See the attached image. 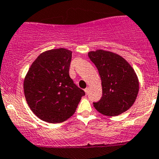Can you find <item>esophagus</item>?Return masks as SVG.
<instances>
[{
    "mask_svg": "<svg viewBox=\"0 0 159 159\" xmlns=\"http://www.w3.org/2000/svg\"><path fill=\"white\" fill-rule=\"evenodd\" d=\"M84 91H85V93L86 94H88V92H89V88H88V87H87V88H85V89H84Z\"/></svg>",
    "mask_w": 159,
    "mask_h": 159,
    "instance_id": "esophagus-1",
    "label": "esophagus"
}]
</instances>
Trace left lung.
<instances>
[{
  "instance_id": "obj_1",
  "label": "left lung",
  "mask_w": 159,
  "mask_h": 159,
  "mask_svg": "<svg viewBox=\"0 0 159 159\" xmlns=\"http://www.w3.org/2000/svg\"><path fill=\"white\" fill-rule=\"evenodd\" d=\"M101 77L102 96L94 107L106 116H114L127 111L139 92V80L132 67L120 55L97 49L88 53Z\"/></svg>"
}]
</instances>
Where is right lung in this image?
<instances>
[{"label":"right lung","instance_id":"obj_1","mask_svg":"<svg viewBox=\"0 0 159 159\" xmlns=\"http://www.w3.org/2000/svg\"><path fill=\"white\" fill-rule=\"evenodd\" d=\"M72 51L60 48L45 51L32 65L23 81L31 111L49 123H61L75 112L85 92L69 76Z\"/></svg>","mask_w":159,"mask_h":159}]
</instances>
